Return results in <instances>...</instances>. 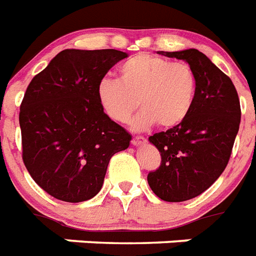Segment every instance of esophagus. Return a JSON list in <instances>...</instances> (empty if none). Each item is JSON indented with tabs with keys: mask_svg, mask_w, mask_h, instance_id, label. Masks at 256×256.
Returning <instances> with one entry per match:
<instances>
[{
	"mask_svg": "<svg viewBox=\"0 0 256 256\" xmlns=\"http://www.w3.org/2000/svg\"><path fill=\"white\" fill-rule=\"evenodd\" d=\"M146 142V138H142V136H134V138H132V144L136 145V146H138V145L141 144H145Z\"/></svg>",
	"mask_w": 256,
	"mask_h": 256,
	"instance_id": "34e87169",
	"label": "esophagus"
}]
</instances>
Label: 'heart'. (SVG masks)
I'll list each match as a JSON object with an SVG mask.
<instances>
[{
	"instance_id": "b5f03b06",
	"label": "heart",
	"mask_w": 256,
	"mask_h": 256,
	"mask_svg": "<svg viewBox=\"0 0 256 256\" xmlns=\"http://www.w3.org/2000/svg\"><path fill=\"white\" fill-rule=\"evenodd\" d=\"M120 79L104 78L98 84V100L103 112L124 124L138 107L134 130H148L153 124L162 128L180 126L193 108L197 76L186 62H170L152 54H138L120 67Z\"/></svg>"
}]
</instances>
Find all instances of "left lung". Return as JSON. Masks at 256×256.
I'll return each instance as SVG.
<instances>
[{
  "label": "left lung",
  "mask_w": 256,
  "mask_h": 256,
  "mask_svg": "<svg viewBox=\"0 0 256 256\" xmlns=\"http://www.w3.org/2000/svg\"><path fill=\"white\" fill-rule=\"evenodd\" d=\"M182 59L197 76L193 108L180 126L149 138L161 165L149 172L148 184L162 201L182 202L209 189L232 156L240 124V104L232 79L196 48L158 51Z\"/></svg>",
  "instance_id": "1"
}]
</instances>
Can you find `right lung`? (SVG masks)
I'll return each instance as SVG.
<instances>
[{
    "label": "right lung",
    "mask_w": 256,
    "mask_h": 256,
    "mask_svg": "<svg viewBox=\"0 0 256 256\" xmlns=\"http://www.w3.org/2000/svg\"><path fill=\"white\" fill-rule=\"evenodd\" d=\"M122 51L67 48L32 78L20 108L22 160L56 200L83 202L99 193L108 162L132 140L103 112L98 84Z\"/></svg>",
    "instance_id": "obj_1"
}]
</instances>
